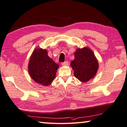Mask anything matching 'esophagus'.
<instances>
[{
  "mask_svg": "<svg viewBox=\"0 0 127 127\" xmlns=\"http://www.w3.org/2000/svg\"><path fill=\"white\" fill-rule=\"evenodd\" d=\"M61 65L62 66H68V62L67 61H65V62H62V63L61 64Z\"/></svg>",
  "mask_w": 127,
  "mask_h": 127,
  "instance_id": "obj_1",
  "label": "esophagus"
}]
</instances>
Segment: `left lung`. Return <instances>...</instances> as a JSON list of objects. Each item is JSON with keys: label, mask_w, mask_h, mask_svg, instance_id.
<instances>
[{"label": "left lung", "mask_w": 127, "mask_h": 127, "mask_svg": "<svg viewBox=\"0 0 127 127\" xmlns=\"http://www.w3.org/2000/svg\"><path fill=\"white\" fill-rule=\"evenodd\" d=\"M74 55L75 59L70 63L74 76L83 83H86L96 74L99 68L97 60L93 51L87 47L77 48Z\"/></svg>", "instance_id": "obj_1"}]
</instances>
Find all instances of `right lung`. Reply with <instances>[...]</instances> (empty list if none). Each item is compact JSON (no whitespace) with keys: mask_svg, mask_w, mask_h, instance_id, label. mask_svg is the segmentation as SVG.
I'll return each instance as SVG.
<instances>
[{"mask_svg":"<svg viewBox=\"0 0 127 127\" xmlns=\"http://www.w3.org/2000/svg\"><path fill=\"white\" fill-rule=\"evenodd\" d=\"M59 67L48 56L46 49L35 48L30 57L28 69L30 76L35 83L49 86L56 78Z\"/></svg>","mask_w":127,"mask_h":127,"instance_id":"right-lung-1","label":"right lung"}]
</instances>
